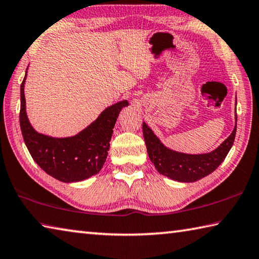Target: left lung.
<instances>
[{
  "label": "left lung",
  "instance_id": "left-lung-1",
  "mask_svg": "<svg viewBox=\"0 0 259 259\" xmlns=\"http://www.w3.org/2000/svg\"><path fill=\"white\" fill-rule=\"evenodd\" d=\"M143 133L149 159L161 175L179 182H195L210 175L224 161L236 138L237 124L232 134L215 150L198 155L168 149L145 122H143Z\"/></svg>",
  "mask_w": 259,
  "mask_h": 259
}]
</instances>
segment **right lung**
<instances>
[{"instance_id": "obj_1", "label": "right lung", "mask_w": 259, "mask_h": 259, "mask_svg": "<svg viewBox=\"0 0 259 259\" xmlns=\"http://www.w3.org/2000/svg\"><path fill=\"white\" fill-rule=\"evenodd\" d=\"M20 86V128L23 140L34 161L43 170L62 182H78L97 175L104 165L110 140L117 116L128 101H121L105 109L100 116L78 135L53 138L38 134L26 113V98Z\"/></svg>"}]
</instances>
